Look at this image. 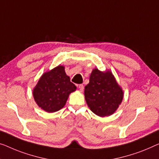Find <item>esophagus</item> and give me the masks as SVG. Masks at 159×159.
Returning <instances> with one entry per match:
<instances>
[{
	"label": "esophagus",
	"mask_w": 159,
	"mask_h": 159,
	"mask_svg": "<svg viewBox=\"0 0 159 159\" xmlns=\"http://www.w3.org/2000/svg\"><path fill=\"white\" fill-rule=\"evenodd\" d=\"M79 90L80 91H84V86L83 84H80V85H79Z\"/></svg>",
	"instance_id": "esophagus-1"
}]
</instances>
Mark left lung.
Listing matches in <instances>:
<instances>
[{
  "mask_svg": "<svg viewBox=\"0 0 159 159\" xmlns=\"http://www.w3.org/2000/svg\"><path fill=\"white\" fill-rule=\"evenodd\" d=\"M85 99L90 109L100 117L113 114L124 98V91L110 70L94 68L85 86Z\"/></svg>",
  "mask_w": 159,
  "mask_h": 159,
  "instance_id": "1",
  "label": "left lung"
}]
</instances>
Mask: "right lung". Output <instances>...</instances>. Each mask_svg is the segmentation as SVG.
Wrapping results in <instances>:
<instances>
[{"label":"right lung","mask_w":159,"mask_h":159,"mask_svg":"<svg viewBox=\"0 0 159 159\" xmlns=\"http://www.w3.org/2000/svg\"><path fill=\"white\" fill-rule=\"evenodd\" d=\"M75 90L65 67L59 65L41 75L33 90V96L41 109L53 113L64 107L69 95Z\"/></svg>","instance_id":"obj_1"}]
</instances>
